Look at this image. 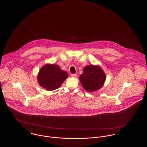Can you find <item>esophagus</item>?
<instances>
[{
	"label": "esophagus",
	"mask_w": 147,
	"mask_h": 147,
	"mask_svg": "<svg viewBox=\"0 0 147 147\" xmlns=\"http://www.w3.org/2000/svg\"><path fill=\"white\" fill-rule=\"evenodd\" d=\"M71 77L76 78L77 77V74H71Z\"/></svg>",
	"instance_id": "34e87169"
}]
</instances>
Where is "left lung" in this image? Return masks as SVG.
<instances>
[{
	"label": "left lung",
	"instance_id": "8db88e82",
	"mask_svg": "<svg viewBox=\"0 0 147 147\" xmlns=\"http://www.w3.org/2000/svg\"><path fill=\"white\" fill-rule=\"evenodd\" d=\"M79 80L84 89L91 92L102 87L106 80V75L99 65H89L84 67Z\"/></svg>",
	"mask_w": 147,
	"mask_h": 147
}]
</instances>
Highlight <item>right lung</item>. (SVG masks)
<instances>
[{"label": "right lung", "mask_w": 147, "mask_h": 147, "mask_svg": "<svg viewBox=\"0 0 147 147\" xmlns=\"http://www.w3.org/2000/svg\"><path fill=\"white\" fill-rule=\"evenodd\" d=\"M68 77V73L62 70L59 65L46 64L39 70L37 79L42 88L52 91L59 88Z\"/></svg>", "instance_id": "right-lung-1"}]
</instances>
